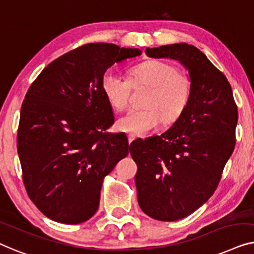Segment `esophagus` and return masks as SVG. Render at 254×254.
Returning a JSON list of instances; mask_svg holds the SVG:
<instances>
[{
	"mask_svg": "<svg viewBox=\"0 0 254 254\" xmlns=\"http://www.w3.org/2000/svg\"><path fill=\"white\" fill-rule=\"evenodd\" d=\"M135 138H137V137H135L134 134H128V135H127V140H128V144H131V142L133 141Z\"/></svg>",
	"mask_w": 254,
	"mask_h": 254,
	"instance_id": "esophagus-1",
	"label": "esophagus"
}]
</instances>
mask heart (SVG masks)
<instances>
[{"mask_svg": "<svg viewBox=\"0 0 254 254\" xmlns=\"http://www.w3.org/2000/svg\"><path fill=\"white\" fill-rule=\"evenodd\" d=\"M151 87L144 108L130 109L116 122L119 130L144 134L160 123H173L190 105L193 84L188 73L178 71L163 60L145 61L131 70L130 79L108 70L101 80L102 92L115 110H123L130 101L132 88Z\"/></svg>", "mask_w": 254, "mask_h": 254, "instance_id": "1", "label": "heart"}]
</instances>
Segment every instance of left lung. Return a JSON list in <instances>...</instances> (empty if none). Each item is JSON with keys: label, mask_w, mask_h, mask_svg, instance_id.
Returning <instances> with one entry per match:
<instances>
[{"label": "left lung", "mask_w": 254, "mask_h": 254, "mask_svg": "<svg viewBox=\"0 0 254 254\" xmlns=\"http://www.w3.org/2000/svg\"><path fill=\"white\" fill-rule=\"evenodd\" d=\"M146 54L178 60L193 84L190 105L169 130L130 145L139 206L170 222L190 215L215 192L235 148L238 112L227 77L197 47L181 42Z\"/></svg>", "instance_id": "8db88e82"}]
</instances>
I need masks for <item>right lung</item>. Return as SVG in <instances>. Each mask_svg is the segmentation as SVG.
Segmentation results:
<instances>
[{"instance_id":"right-lung-1","label":"right lung","mask_w":254,"mask_h":254,"mask_svg":"<svg viewBox=\"0 0 254 254\" xmlns=\"http://www.w3.org/2000/svg\"><path fill=\"white\" fill-rule=\"evenodd\" d=\"M134 48L87 44L49 63L20 109L17 149L28 197L51 220L78 224L94 215L102 182L128 154L101 80L114 63L139 56Z\"/></svg>"}]
</instances>
